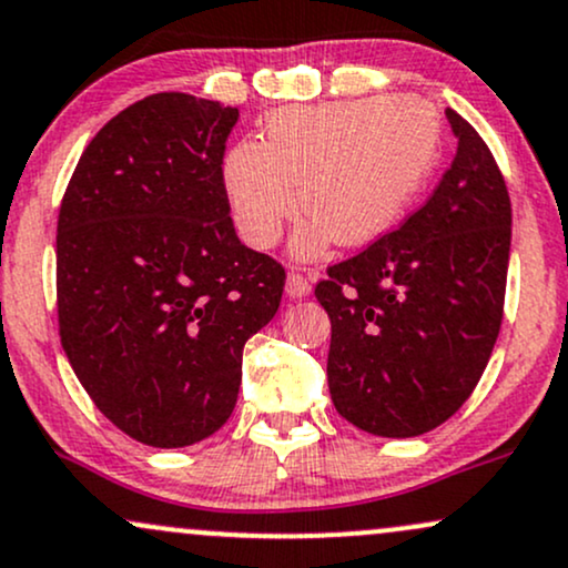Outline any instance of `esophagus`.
Here are the masks:
<instances>
[{"instance_id":"obj_1","label":"esophagus","mask_w":568,"mask_h":568,"mask_svg":"<svg viewBox=\"0 0 568 568\" xmlns=\"http://www.w3.org/2000/svg\"><path fill=\"white\" fill-rule=\"evenodd\" d=\"M285 293L291 298H306L312 293V283L304 275H298V272H291L288 280H285Z\"/></svg>"}]
</instances>
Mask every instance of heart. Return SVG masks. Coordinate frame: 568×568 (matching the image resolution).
<instances>
[{
  "label": "heart",
  "mask_w": 568,
  "mask_h": 568,
  "mask_svg": "<svg viewBox=\"0 0 568 568\" xmlns=\"http://www.w3.org/2000/svg\"><path fill=\"white\" fill-rule=\"evenodd\" d=\"M439 134L436 111L415 94L272 113L262 142H237L224 159L235 227L254 248H272L302 201L310 219L293 235L296 258L323 256L336 237L375 243L420 193Z\"/></svg>",
  "instance_id": "obj_1"
}]
</instances>
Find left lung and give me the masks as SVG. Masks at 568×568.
<instances>
[{
    "label": "left lung",
    "mask_w": 568,
    "mask_h": 568,
    "mask_svg": "<svg viewBox=\"0 0 568 568\" xmlns=\"http://www.w3.org/2000/svg\"><path fill=\"white\" fill-rule=\"evenodd\" d=\"M457 153L426 206L333 264L314 296L331 317L327 386L341 418L388 439L453 418L503 323L510 197L479 132L447 108Z\"/></svg>",
    "instance_id": "obj_1"
}]
</instances>
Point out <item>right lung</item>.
Instances as JSON below:
<instances>
[{"label": "right lung", "instance_id": "1", "mask_svg": "<svg viewBox=\"0 0 568 568\" xmlns=\"http://www.w3.org/2000/svg\"><path fill=\"white\" fill-rule=\"evenodd\" d=\"M235 121L214 100L150 94L94 134L60 203V341L100 413L148 447L227 423L245 341L283 296V266L230 219Z\"/></svg>", "mask_w": 568, "mask_h": 568}]
</instances>
